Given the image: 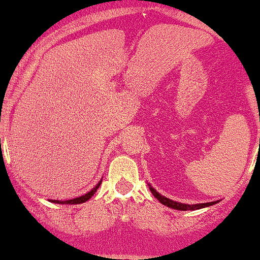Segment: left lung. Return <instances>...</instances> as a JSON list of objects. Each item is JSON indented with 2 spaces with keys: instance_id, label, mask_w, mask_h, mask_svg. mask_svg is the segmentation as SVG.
I'll use <instances>...</instances> for the list:
<instances>
[{
  "instance_id": "left-lung-1",
  "label": "left lung",
  "mask_w": 260,
  "mask_h": 260,
  "mask_svg": "<svg viewBox=\"0 0 260 260\" xmlns=\"http://www.w3.org/2000/svg\"><path fill=\"white\" fill-rule=\"evenodd\" d=\"M149 189H151L152 194H153L154 197H156L157 200H158L159 202L162 205H165V206H168V208H171V209H175V210H182V211H187V210H199V209H202V208H208V206H211V205L216 204V202L219 201H213V202H206V204H194V205H188V204H182V202H177V201H173V200L168 199V197L165 196H161V194L157 192L156 189H154L153 187H151V184H148Z\"/></svg>"
}]
</instances>
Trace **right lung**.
Masks as SVG:
<instances>
[{
  "instance_id": "obj_1",
  "label": "right lung",
  "mask_w": 260,
  "mask_h": 260,
  "mask_svg": "<svg viewBox=\"0 0 260 260\" xmlns=\"http://www.w3.org/2000/svg\"><path fill=\"white\" fill-rule=\"evenodd\" d=\"M102 184V180L99 183H98L96 185H95L94 188H92L90 192H87L86 194H83V196H80L77 197V199H72V200H66V201H60V200H51V202H54V204H64V205H75V204H82V202H86L87 200L91 199L92 196H94V193L96 192V189L99 188V185Z\"/></svg>"
}]
</instances>
